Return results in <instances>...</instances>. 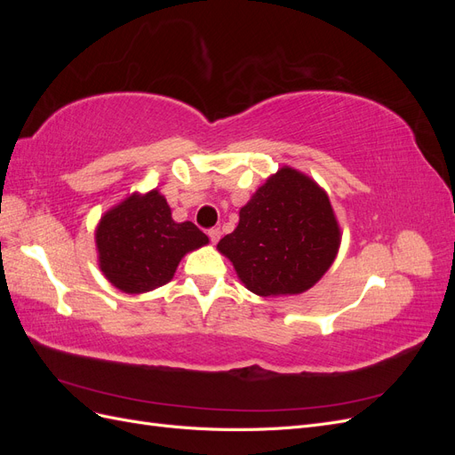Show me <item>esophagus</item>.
I'll use <instances>...</instances> for the list:
<instances>
[{"label":"esophagus","mask_w":455,"mask_h":455,"mask_svg":"<svg viewBox=\"0 0 455 455\" xmlns=\"http://www.w3.org/2000/svg\"><path fill=\"white\" fill-rule=\"evenodd\" d=\"M220 235H222V231H220V228H212V229H209V237H211V241H212L214 244L220 241Z\"/></svg>","instance_id":"esophagus-1"}]
</instances>
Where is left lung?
<instances>
[{
  "instance_id": "1",
  "label": "left lung",
  "mask_w": 455,
  "mask_h": 455,
  "mask_svg": "<svg viewBox=\"0 0 455 455\" xmlns=\"http://www.w3.org/2000/svg\"><path fill=\"white\" fill-rule=\"evenodd\" d=\"M339 239L326 191L283 167L239 211V226L218 251L251 292L267 298L309 291L332 266Z\"/></svg>"
}]
</instances>
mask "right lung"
I'll list each match as a JSON object with an SVG mask.
<instances>
[{
    "instance_id": "add662e5",
    "label": "right lung",
    "mask_w": 455,
    "mask_h": 455,
    "mask_svg": "<svg viewBox=\"0 0 455 455\" xmlns=\"http://www.w3.org/2000/svg\"><path fill=\"white\" fill-rule=\"evenodd\" d=\"M209 243L191 222H174L157 189L132 194L109 209L96 228L99 264L106 279L127 294L167 284L180 259Z\"/></svg>"
}]
</instances>
